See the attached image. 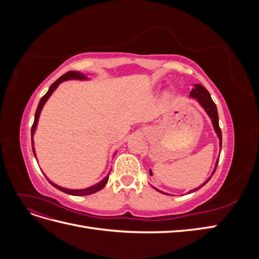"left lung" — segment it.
<instances>
[{"mask_svg":"<svg viewBox=\"0 0 259 259\" xmlns=\"http://www.w3.org/2000/svg\"><path fill=\"white\" fill-rule=\"evenodd\" d=\"M190 96L193 97V98H195V99H197V100L199 101L200 105H201L203 108H204V110L206 111V113H207L208 116L210 117L211 122H213V126H214V128H215V132L217 133V136H218V138H219V146H221V148H222V140H223V138H222V130H221V127H219V123H218L217 107H216L215 103L213 101V99H211V97H210V95H209V93L207 92V90H206L205 88H203L202 85L195 84V85H194V89L190 92ZM218 160H219V159H218ZM218 160H217V162H216V166H215V169H214V171H213V174L215 173V170H216V168H217ZM213 174H211V176H213ZM209 179H210V177L206 180V182H205L204 184L201 185L199 188H195V189L191 190L189 193H192V192H194V191L199 190L200 188H202L205 184H207V182H208ZM154 189H155V188H154ZM156 190H158V189H156ZM158 191H160V190H158ZM160 192H161V193H164V192H162V191H160Z\"/></svg>","mask_w":259,"mask_h":259,"instance_id":"8db88e82","label":"left lung"}]
</instances>
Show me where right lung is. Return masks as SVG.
Returning a JSON list of instances; mask_svg holds the SVG:
<instances>
[{"label": "right lung", "instance_id": "1", "mask_svg": "<svg viewBox=\"0 0 259 259\" xmlns=\"http://www.w3.org/2000/svg\"><path fill=\"white\" fill-rule=\"evenodd\" d=\"M88 79L83 73L81 72H76V71H69L67 73H65L62 76H60L59 79L57 81H55L51 86H50V90L49 92L45 94V95L41 98L40 103H38V106L36 108V111H35V115H34V122L32 124V127H31V139H32V143H33V135H34V131L36 128V124H37V121H38V116H40V113H41V110L42 108L44 106V104L46 103V100H48L50 98V96L53 94V92L57 89V86L64 81H67V80H85ZM32 150H33V153L35 155V152H34V148H33V144H32ZM108 179H109V174L106 178H104L103 180H101L100 183H98L97 185L95 186H92L90 188H86V189H82V190H71V189H66V188H62V187H59L57 185H55L54 183H52L51 180H49L50 184L52 186H54L55 188H57L58 190L65 192V193H68V194H71V195H77V197H80V195H89V194H92V193H95L99 190L103 189V188L106 186V184L108 183Z\"/></svg>", "mask_w": 259, "mask_h": 259}]
</instances>
